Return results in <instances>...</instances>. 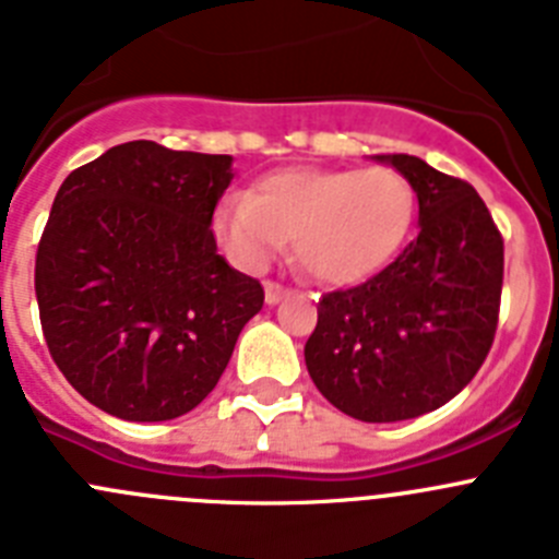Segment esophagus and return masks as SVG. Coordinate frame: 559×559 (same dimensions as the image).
Segmentation results:
<instances>
[{"instance_id": "34e87169", "label": "esophagus", "mask_w": 559, "mask_h": 559, "mask_svg": "<svg viewBox=\"0 0 559 559\" xmlns=\"http://www.w3.org/2000/svg\"><path fill=\"white\" fill-rule=\"evenodd\" d=\"M285 296H290V290L285 288V285H280V283H265V301H269V305H280V301L285 299Z\"/></svg>"}]
</instances>
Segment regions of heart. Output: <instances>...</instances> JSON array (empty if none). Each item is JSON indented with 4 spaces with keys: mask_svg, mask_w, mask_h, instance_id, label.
Wrapping results in <instances>:
<instances>
[{
    "mask_svg": "<svg viewBox=\"0 0 559 559\" xmlns=\"http://www.w3.org/2000/svg\"><path fill=\"white\" fill-rule=\"evenodd\" d=\"M413 213L416 193L396 168L299 166L265 174L249 197L224 199L213 227L249 269L294 240L296 260L313 280L352 285L391 263Z\"/></svg>",
    "mask_w": 559,
    "mask_h": 559,
    "instance_id": "heart-1",
    "label": "heart"
}]
</instances>
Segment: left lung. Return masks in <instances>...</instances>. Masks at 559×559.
Masks as SVG:
<instances>
[{
	"mask_svg": "<svg viewBox=\"0 0 559 559\" xmlns=\"http://www.w3.org/2000/svg\"><path fill=\"white\" fill-rule=\"evenodd\" d=\"M418 197V235L366 283L319 299L307 371L341 413L404 421L457 396L499 326L504 240L465 179L388 155Z\"/></svg>",
	"mask_w": 559,
	"mask_h": 559,
	"instance_id": "left-lung-1",
	"label": "left lung"
}]
</instances>
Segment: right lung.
I'll use <instances>...</instances> for the list:
<instances>
[{"instance_id":"add662e5","label":"right lung","mask_w":559,"mask_h":559,"mask_svg":"<svg viewBox=\"0 0 559 559\" xmlns=\"http://www.w3.org/2000/svg\"><path fill=\"white\" fill-rule=\"evenodd\" d=\"M229 179V155L130 141L60 186L35 254L40 330L71 388L110 416L191 413L260 313L263 288L210 229Z\"/></svg>"}]
</instances>
